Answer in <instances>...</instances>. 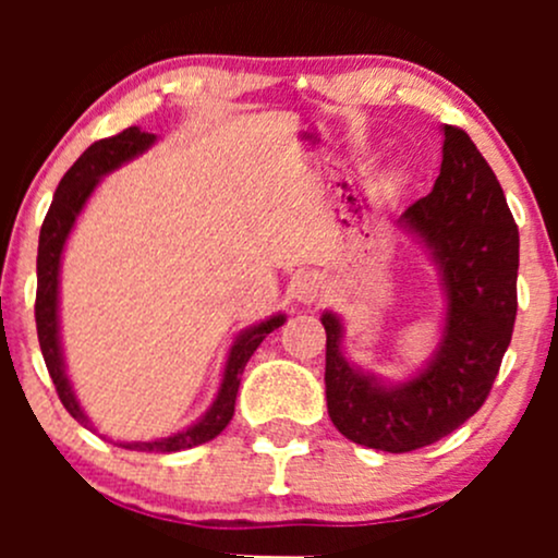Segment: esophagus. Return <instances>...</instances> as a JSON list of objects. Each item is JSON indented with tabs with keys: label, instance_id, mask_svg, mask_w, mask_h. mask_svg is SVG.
Returning a JSON list of instances; mask_svg holds the SVG:
<instances>
[{
	"label": "esophagus",
	"instance_id": "1",
	"mask_svg": "<svg viewBox=\"0 0 558 558\" xmlns=\"http://www.w3.org/2000/svg\"><path fill=\"white\" fill-rule=\"evenodd\" d=\"M319 293H323V283H319L317 275H304V278L296 283V299L304 301V304L317 301Z\"/></svg>",
	"mask_w": 558,
	"mask_h": 558
}]
</instances>
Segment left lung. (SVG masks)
I'll list each match as a JSON object with an SVG mask.
<instances>
[{
  "mask_svg": "<svg viewBox=\"0 0 558 558\" xmlns=\"http://www.w3.org/2000/svg\"><path fill=\"white\" fill-rule=\"evenodd\" d=\"M444 162L401 220L433 248L448 315L438 356L399 388H383L341 356V323L325 312V396L338 433L407 453L462 427L488 399L517 319L520 230L496 172L462 128H444Z\"/></svg>",
  "mask_w": 558,
  "mask_h": 558,
  "instance_id": "obj_1",
  "label": "left lung"
}]
</instances>
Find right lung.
Listing matches in <instances>:
<instances>
[{
	"mask_svg": "<svg viewBox=\"0 0 558 558\" xmlns=\"http://www.w3.org/2000/svg\"><path fill=\"white\" fill-rule=\"evenodd\" d=\"M155 141L151 133L138 131V128H125L123 133H114L110 138H99L88 146L86 151L78 157V162L65 172L60 185H57L52 207H49L47 217H44L41 235H38V259H36V330H38V345H41L44 362H47L49 377H52L57 396H60L62 407L73 414L75 420L88 425L86 414L81 412L78 401H75L73 390L62 369V354H60V338H57V275H60V254L65 246L70 228H73L75 217L86 204V198L92 196L94 185L99 183V178L105 172H110L123 165L125 159L141 155L146 146ZM283 315L267 319V323L257 325V328L246 330L239 336V341L230 349L226 375H222L220 393L213 403L207 414L196 422L189 430L172 435V438L151 440V444H118L123 448H133V451H159V453H172V451H185V448H194L207 444L226 430V425L233 420L235 412V393H239L241 375L246 362L252 360V354L257 351L262 338L267 332L283 325Z\"/></svg>",
	"mask_w": 558,
	"mask_h": 558,
	"instance_id": "obj_1",
	"label": "right lung"
}]
</instances>
